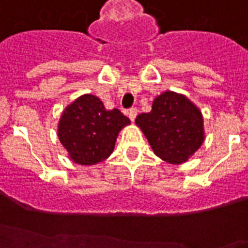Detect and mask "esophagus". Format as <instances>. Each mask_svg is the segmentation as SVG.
<instances>
[{"label":"esophagus","mask_w":248,"mask_h":248,"mask_svg":"<svg viewBox=\"0 0 248 248\" xmlns=\"http://www.w3.org/2000/svg\"><path fill=\"white\" fill-rule=\"evenodd\" d=\"M127 114H128V118L134 122L136 116H138V109H136V108H131V109L127 112Z\"/></svg>","instance_id":"1"}]
</instances>
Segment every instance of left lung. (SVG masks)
I'll list each match as a JSON object with an SVG mask.
<instances>
[{"label":"left lung","instance_id":"left-lung-1","mask_svg":"<svg viewBox=\"0 0 248 248\" xmlns=\"http://www.w3.org/2000/svg\"><path fill=\"white\" fill-rule=\"evenodd\" d=\"M155 155L170 164L187 162L204 142V120L190 99L164 92L153 102L152 110L136 117Z\"/></svg>","mask_w":248,"mask_h":248}]
</instances>
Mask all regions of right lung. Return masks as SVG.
I'll list each match as a JSON object with an SVG mask.
<instances>
[{
  "label": "right lung",
  "mask_w": 248,
  "mask_h": 248,
  "mask_svg": "<svg viewBox=\"0 0 248 248\" xmlns=\"http://www.w3.org/2000/svg\"><path fill=\"white\" fill-rule=\"evenodd\" d=\"M128 124L121 110L106 109L98 96L84 94L63 110L58 139L72 162L93 166L113 153L120 131Z\"/></svg>",
  "instance_id": "right-lung-1"
}]
</instances>
